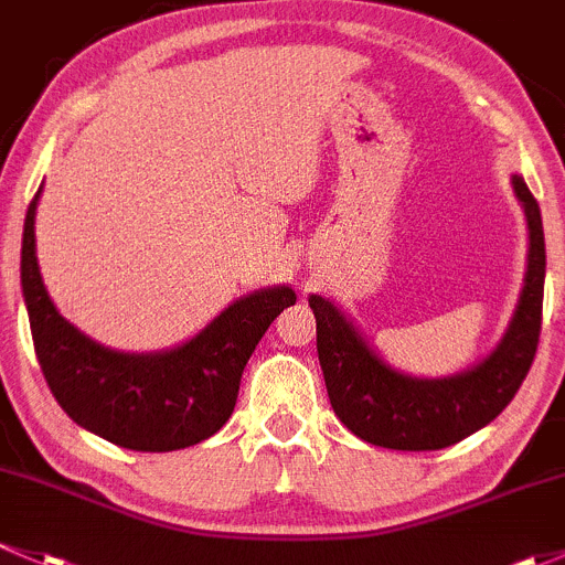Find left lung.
Masks as SVG:
<instances>
[{
  "label": "left lung",
  "mask_w": 565,
  "mask_h": 565,
  "mask_svg": "<svg viewBox=\"0 0 565 565\" xmlns=\"http://www.w3.org/2000/svg\"><path fill=\"white\" fill-rule=\"evenodd\" d=\"M527 220V271L509 329L476 367L449 377H413L383 362L340 307L312 294L318 359L331 408L356 438L397 451H435L487 427L514 399L542 334L544 228L525 179L511 177Z\"/></svg>",
  "instance_id": "left-lung-1"
}]
</instances>
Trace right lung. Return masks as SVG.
<instances>
[{"label":"right lung","mask_w":565,"mask_h":565,"mask_svg":"<svg viewBox=\"0 0 565 565\" xmlns=\"http://www.w3.org/2000/svg\"><path fill=\"white\" fill-rule=\"evenodd\" d=\"M32 198L23 220L21 288L45 383L78 427L132 451H177L231 418L242 372L294 288H260L225 307L193 340L160 353L110 351L60 316L34 255Z\"/></svg>","instance_id":"obj_1"}]
</instances>
